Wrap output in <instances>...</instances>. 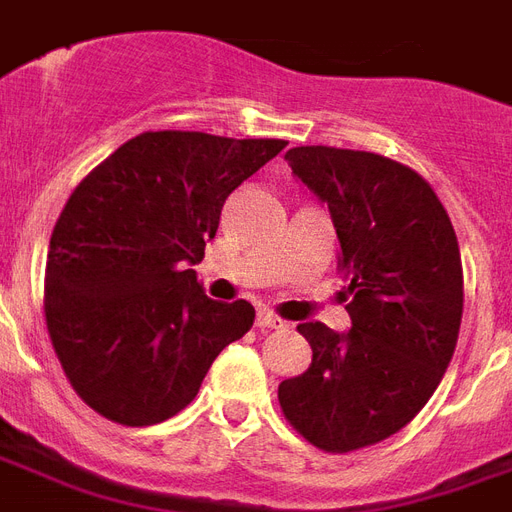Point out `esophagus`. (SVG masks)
<instances>
[{
    "mask_svg": "<svg viewBox=\"0 0 512 512\" xmlns=\"http://www.w3.org/2000/svg\"><path fill=\"white\" fill-rule=\"evenodd\" d=\"M255 327L257 330H263V333H268V330H282V327H287V322L276 317V314H271V311H260L255 319Z\"/></svg>",
    "mask_w": 512,
    "mask_h": 512,
    "instance_id": "1",
    "label": "esophagus"
}]
</instances>
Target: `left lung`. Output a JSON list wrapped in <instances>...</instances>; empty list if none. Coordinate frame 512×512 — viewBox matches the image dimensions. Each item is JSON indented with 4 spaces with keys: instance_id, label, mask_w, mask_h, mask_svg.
<instances>
[{
    "instance_id": "left-lung-1",
    "label": "left lung",
    "mask_w": 512,
    "mask_h": 512,
    "mask_svg": "<svg viewBox=\"0 0 512 512\" xmlns=\"http://www.w3.org/2000/svg\"><path fill=\"white\" fill-rule=\"evenodd\" d=\"M284 161L330 209L351 330L298 325L314 354L279 384V405L311 446L349 454L392 438L438 389L462 325L459 241L432 185L403 163L325 144Z\"/></svg>"
}]
</instances>
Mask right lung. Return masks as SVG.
Returning a JSON list of instances; mask_svg holds the SVG:
<instances>
[{"label":"right lung","mask_w":512,"mask_h":512,"mask_svg":"<svg viewBox=\"0 0 512 512\" xmlns=\"http://www.w3.org/2000/svg\"><path fill=\"white\" fill-rule=\"evenodd\" d=\"M284 147L144 131L74 187L50 236L45 322L69 384L99 416L123 427L171 419L252 327V303L206 298L190 265L228 195Z\"/></svg>","instance_id":"right-lung-1"}]
</instances>
